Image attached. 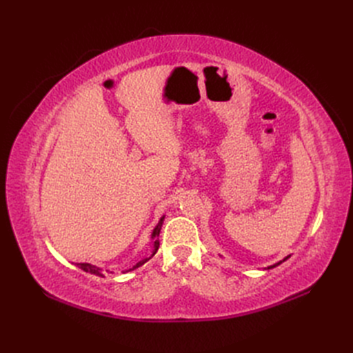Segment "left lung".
<instances>
[{"label":"left lung","mask_w":353,"mask_h":353,"mask_svg":"<svg viewBox=\"0 0 353 353\" xmlns=\"http://www.w3.org/2000/svg\"><path fill=\"white\" fill-rule=\"evenodd\" d=\"M288 258H290V256H287V258H284L281 262H284V261H287ZM281 262H279V263H275V265H271V266H268V270H271V268H275V266H279Z\"/></svg>","instance_id":"left-lung-1"}]
</instances>
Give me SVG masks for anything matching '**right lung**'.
Returning <instances> with one entry per match:
<instances>
[{
    "instance_id": "obj_1",
    "label": "right lung",
    "mask_w": 353,
    "mask_h": 353,
    "mask_svg": "<svg viewBox=\"0 0 353 353\" xmlns=\"http://www.w3.org/2000/svg\"><path fill=\"white\" fill-rule=\"evenodd\" d=\"M163 219H165V216L160 219V222H159V225L153 230V234H152V239L154 240V250H153V254L152 256H154V253L157 252V249H159V232H160V227H162V222H163ZM150 256V258H152ZM150 258H145V259H143V261H140L138 262L137 265H134L131 270H135V268H138V266H141L143 263H145L148 259ZM77 266H79V268L82 270V271H85V272H90V274H94V275H99V276H104L103 275V272H101V268H99V266H95V265H91V263H77ZM131 270H128V271H131ZM126 272V271H125Z\"/></svg>"
}]
</instances>
